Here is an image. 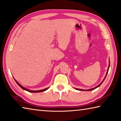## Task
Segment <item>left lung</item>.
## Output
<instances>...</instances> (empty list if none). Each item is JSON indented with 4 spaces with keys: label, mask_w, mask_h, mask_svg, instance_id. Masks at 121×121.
Here are the masks:
<instances>
[{
    "label": "left lung",
    "mask_w": 121,
    "mask_h": 121,
    "mask_svg": "<svg viewBox=\"0 0 121 121\" xmlns=\"http://www.w3.org/2000/svg\"><path fill=\"white\" fill-rule=\"evenodd\" d=\"M109 67H110V59H109V66H108V70H107V73H106V76L104 77V79H103V81H102V82H101V83H100L99 85H98V86H97L96 87H94V88H91V89H87V90H84V89H78V88H75V89H76V90H78V91H92V90H94V89H96V88H98V87H99L100 85H101V84L103 83V82L104 81V80L105 79V78H106V76H107V74H108V71H109Z\"/></svg>",
    "instance_id": "1"
}]
</instances>
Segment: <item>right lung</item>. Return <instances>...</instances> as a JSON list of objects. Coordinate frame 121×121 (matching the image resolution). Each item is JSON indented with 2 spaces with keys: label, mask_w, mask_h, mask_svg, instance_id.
<instances>
[{
  "label": "right lung",
  "mask_w": 121,
  "mask_h": 121,
  "mask_svg": "<svg viewBox=\"0 0 121 121\" xmlns=\"http://www.w3.org/2000/svg\"><path fill=\"white\" fill-rule=\"evenodd\" d=\"M14 79L15 81L16 82V83H17V84L18 85H19L20 87H21V88L22 89H24V90H25V91H29V92H40L44 91H46V90H47V89H48V88H45V89H42V90H39V91H31V90H29V89H26V88H25V87H24L23 86H22L21 85H20L19 83H18V82H17L16 80H15L14 78Z\"/></svg>",
  "instance_id": "1"
}]
</instances>
